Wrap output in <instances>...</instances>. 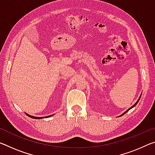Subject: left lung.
I'll return each mask as SVG.
<instances>
[{"label":"left lung","instance_id":"left-lung-1","mask_svg":"<svg viewBox=\"0 0 155 155\" xmlns=\"http://www.w3.org/2000/svg\"><path fill=\"white\" fill-rule=\"evenodd\" d=\"M140 98H141V96L140 97V98H139V99H138V101H137V102H136V103H135V104H134V105H133L132 107H130V108H129V109H128V110H127V111H125V112L124 113V114H123L122 115H120V116H122V115H124V114H126V113H127V112H128V111H129V110H130V109L131 108H133V107H135V106L136 105V104H137V103H138V102H139V101H140Z\"/></svg>","mask_w":155,"mask_h":155}]
</instances>
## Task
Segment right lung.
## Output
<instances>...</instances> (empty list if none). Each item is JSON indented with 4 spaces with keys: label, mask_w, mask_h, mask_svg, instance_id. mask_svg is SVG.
<instances>
[{
    "label": "right lung",
    "mask_w": 155,
    "mask_h": 155,
    "mask_svg": "<svg viewBox=\"0 0 155 155\" xmlns=\"http://www.w3.org/2000/svg\"><path fill=\"white\" fill-rule=\"evenodd\" d=\"M27 114L28 117H31V118H33V119H40V118H44V117H34V116H32V115H28L27 114ZM49 116H51V115H49ZM49 116H47V117H48Z\"/></svg>",
    "instance_id": "1"
}]
</instances>
